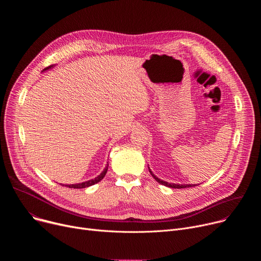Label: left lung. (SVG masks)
I'll return each mask as SVG.
<instances>
[{"label":"left lung","instance_id":"obj_1","mask_svg":"<svg viewBox=\"0 0 261 261\" xmlns=\"http://www.w3.org/2000/svg\"><path fill=\"white\" fill-rule=\"evenodd\" d=\"M150 170V173L152 174V176L158 181V182H160L161 185H164V186H166V187H169V188H174V189H181V188H190V187H193V186H196V185H177V184H171V182H167V181H164V180H162V179H160V178H158L156 175H154V173L151 171V169H148Z\"/></svg>","mask_w":261,"mask_h":261}]
</instances>
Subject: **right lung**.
Masks as SVG:
<instances>
[{"label": "right lung", "mask_w": 261, "mask_h": 261, "mask_svg": "<svg viewBox=\"0 0 261 261\" xmlns=\"http://www.w3.org/2000/svg\"><path fill=\"white\" fill-rule=\"evenodd\" d=\"M53 66V65H51ZM51 66H48L46 69H48V68H50ZM107 168H108V164H107V166L105 167V169L100 173V175H98L97 177H95L94 179H91V180H88V181H84V182H81V184H75V185H65L66 187H68V188H74V189H82V188H87V187H90V186H92V185H95V184H97V182H99L104 176H105V174H106V172H107ZM64 186V185H63Z\"/></svg>", "instance_id": "1"}]
</instances>
